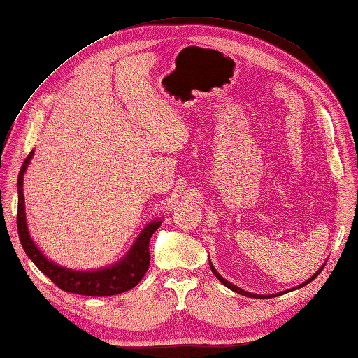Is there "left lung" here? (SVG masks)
I'll return each instance as SVG.
<instances>
[{"instance_id":"8db88e82","label":"left lung","mask_w":358,"mask_h":358,"mask_svg":"<svg viewBox=\"0 0 358 358\" xmlns=\"http://www.w3.org/2000/svg\"><path fill=\"white\" fill-rule=\"evenodd\" d=\"M210 264V263H209ZM210 271L212 272H214V275L220 280V281H222V283L226 286V287H229V289H232V291L234 292H237V294H241V295H246V296H250V299H266V295H257V294H250V292H246V291H243V289H240V287H237V286H234L232 283H229V281H226L222 275H220V273L215 271V268H214V266H212L210 264ZM322 272V269L320 271H318L317 273H314V275L313 277H310L308 281H306V283H303V285H300L299 287H303V286H305V285H308V283H310V281H313L317 275H318V273H320ZM277 295H280V294H277ZM271 296H275V295H271Z\"/></svg>"}]
</instances>
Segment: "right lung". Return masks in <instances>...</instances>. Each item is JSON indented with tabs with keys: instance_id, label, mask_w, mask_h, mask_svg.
I'll use <instances>...</instances> for the list:
<instances>
[{
	"instance_id": "right-lung-1",
	"label": "right lung",
	"mask_w": 358,
	"mask_h": 358,
	"mask_svg": "<svg viewBox=\"0 0 358 358\" xmlns=\"http://www.w3.org/2000/svg\"><path fill=\"white\" fill-rule=\"evenodd\" d=\"M34 150L30 152L27 158L22 163L20 175H18V214H17V226L21 245L24 248L26 254L35 266L40 269L44 275H48L53 283L66 292L89 295V296H109L126 292L132 289L141 281L144 273L149 269L150 254H149V241L152 234H154L162 222H152L146 226L140 237L136 238L134 246L123 260L117 263L112 268H106L101 271L92 272H81V271H71L62 268L55 263L49 262L40 249L36 248L27 231L26 223V212H24V194H22V177L27 169V164L32 159Z\"/></svg>"
}]
</instances>
